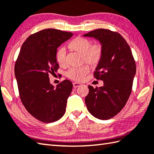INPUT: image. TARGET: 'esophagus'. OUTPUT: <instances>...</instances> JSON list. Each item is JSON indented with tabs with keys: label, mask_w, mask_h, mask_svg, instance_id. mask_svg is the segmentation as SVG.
<instances>
[{
	"label": "esophagus",
	"mask_w": 154,
	"mask_h": 154,
	"mask_svg": "<svg viewBox=\"0 0 154 154\" xmlns=\"http://www.w3.org/2000/svg\"><path fill=\"white\" fill-rule=\"evenodd\" d=\"M73 87H74V88H77V87H79L82 85V84H81V83H79L74 82V83H73Z\"/></svg>",
	"instance_id": "obj_1"
}]
</instances>
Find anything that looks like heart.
I'll use <instances>...</instances> for the list:
<instances>
[{
    "label": "heart",
    "instance_id": "1",
    "mask_svg": "<svg viewBox=\"0 0 154 154\" xmlns=\"http://www.w3.org/2000/svg\"><path fill=\"white\" fill-rule=\"evenodd\" d=\"M91 42L86 38L77 37L72 40L69 47L72 50L82 54L83 62L94 65L99 61L102 55V48L99 44L91 45ZM67 51L64 47L60 48L56 54V60L61 66L67 65ZM89 72L88 65H83L78 67H72L67 71V76L71 79L77 81H83Z\"/></svg>",
    "mask_w": 154,
    "mask_h": 154
}]
</instances>
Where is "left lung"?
I'll list each match as a JSON object with an SVG mask.
<instances>
[{"label": "left lung", "mask_w": 154, "mask_h": 154, "mask_svg": "<svg viewBox=\"0 0 154 154\" xmlns=\"http://www.w3.org/2000/svg\"><path fill=\"white\" fill-rule=\"evenodd\" d=\"M98 40L102 55L94 71L103 87L93 88L85 97L89 112L100 120L112 118L122 110L131 94L136 67L132 51L120 34L106 29H97L84 34Z\"/></svg>", "instance_id": "8db88e82"}]
</instances>
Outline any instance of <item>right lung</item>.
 Returning <instances> with one entry per match:
<instances>
[{
	"label": "right lung",
	"mask_w": 154,
	"mask_h": 154,
	"mask_svg": "<svg viewBox=\"0 0 154 154\" xmlns=\"http://www.w3.org/2000/svg\"><path fill=\"white\" fill-rule=\"evenodd\" d=\"M73 36L49 28L30 35L23 43L14 66L20 97L26 109L38 120L54 122L64 115L73 84L64 80L55 87L49 75L57 71V50Z\"/></svg>",
	"instance_id": "right-lung-1"
}]
</instances>
